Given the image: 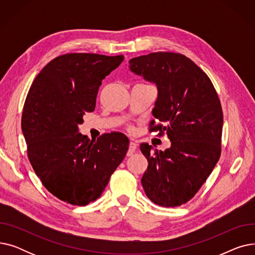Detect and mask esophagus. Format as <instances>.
<instances>
[{"mask_svg": "<svg viewBox=\"0 0 255 255\" xmlns=\"http://www.w3.org/2000/svg\"><path fill=\"white\" fill-rule=\"evenodd\" d=\"M136 148H137V143L135 141H130L129 149H128V152H127V156H131L133 153L135 152Z\"/></svg>", "mask_w": 255, "mask_h": 255, "instance_id": "obj_1", "label": "esophagus"}]
</instances>
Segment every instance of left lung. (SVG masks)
Returning a JSON list of instances; mask_svg holds the SVG:
<instances>
[{"instance_id":"left-lung-1","label":"left lung","mask_w":255,"mask_h":255,"mask_svg":"<svg viewBox=\"0 0 255 255\" xmlns=\"http://www.w3.org/2000/svg\"><path fill=\"white\" fill-rule=\"evenodd\" d=\"M129 64L131 71L156 84L150 131L167 134L171 141L164 152L140 144L149 163L142 187L156 205L179 207L197 193L220 158L223 113L218 94L209 76L182 53L152 52Z\"/></svg>"}]
</instances>
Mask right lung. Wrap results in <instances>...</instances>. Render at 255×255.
I'll list each match as a JSON object with an SVG mask.
<instances>
[{"instance_id": "right-lung-1", "label": "right lung", "mask_w": 255, "mask_h": 255, "mask_svg": "<svg viewBox=\"0 0 255 255\" xmlns=\"http://www.w3.org/2000/svg\"><path fill=\"white\" fill-rule=\"evenodd\" d=\"M123 60V55L66 53L39 72L26 95L21 129L28 158L43 186L62 202L87 206L99 198L128 151L123 133L91 140L77 127L95 110L103 78Z\"/></svg>"}]
</instances>
